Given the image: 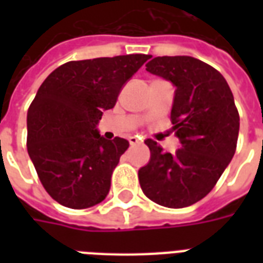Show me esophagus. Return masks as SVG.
Wrapping results in <instances>:
<instances>
[{"mask_svg":"<svg viewBox=\"0 0 263 263\" xmlns=\"http://www.w3.org/2000/svg\"><path fill=\"white\" fill-rule=\"evenodd\" d=\"M129 144H131V146H136V144H142V140H140L139 138H138V136H131V138H129Z\"/></svg>","mask_w":263,"mask_h":263,"instance_id":"obj_1","label":"esophagus"}]
</instances>
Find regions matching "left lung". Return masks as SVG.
I'll return each mask as SVG.
<instances>
[{
	"label": "left lung",
	"instance_id": "obj_1",
	"mask_svg": "<svg viewBox=\"0 0 263 263\" xmlns=\"http://www.w3.org/2000/svg\"><path fill=\"white\" fill-rule=\"evenodd\" d=\"M146 71L176 86L171 121L181 142L165 153L147 139L148 164L139 183L148 199L165 208H187L212 191L236 152L240 117L232 91L220 72L194 57H156Z\"/></svg>",
	"mask_w": 263,
	"mask_h": 263
}]
</instances>
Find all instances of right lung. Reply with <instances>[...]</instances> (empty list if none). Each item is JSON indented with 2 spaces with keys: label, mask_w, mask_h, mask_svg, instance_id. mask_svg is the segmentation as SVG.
Masks as SVG:
<instances>
[{
  "label": "right lung",
  "mask_w": 263,
  "mask_h": 263,
  "mask_svg": "<svg viewBox=\"0 0 263 263\" xmlns=\"http://www.w3.org/2000/svg\"><path fill=\"white\" fill-rule=\"evenodd\" d=\"M150 55L69 61L51 72L27 113V150L49 195L71 209L102 202L129 143L107 140L95 125Z\"/></svg>",
  "instance_id": "1"
}]
</instances>
